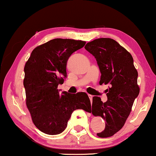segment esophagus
Instances as JSON below:
<instances>
[{"label": "esophagus", "mask_w": 156, "mask_h": 156, "mask_svg": "<svg viewBox=\"0 0 156 156\" xmlns=\"http://www.w3.org/2000/svg\"><path fill=\"white\" fill-rule=\"evenodd\" d=\"M88 96H89V99H90V101H92V98H93V96L92 95V94H88Z\"/></svg>", "instance_id": "34e87169"}]
</instances>
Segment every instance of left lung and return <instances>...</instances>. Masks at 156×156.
<instances>
[{
	"label": "left lung",
	"mask_w": 156,
	"mask_h": 156,
	"mask_svg": "<svg viewBox=\"0 0 156 156\" xmlns=\"http://www.w3.org/2000/svg\"><path fill=\"white\" fill-rule=\"evenodd\" d=\"M85 49L96 58L101 73L100 84H110L105 103L100 97L92 98V114L105 121V129L97 135L112 136L125 125L139 94L137 70L130 53L114 39H94L86 44Z\"/></svg>",
	"instance_id": "1"
}]
</instances>
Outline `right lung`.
Returning <instances> with one entry per match:
<instances>
[{"label":"right lung","mask_w":156,"mask_h":156,"mask_svg":"<svg viewBox=\"0 0 156 156\" xmlns=\"http://www.w3.org/2000/svg\"><path fill=\"white\" fill-rule=\"evenodd\" d=\"M85 44L81 40L52 39L36 48L26 63L23 85L27 108L34 124L44 133H62L76 109L90 111L87 93H59L58 89V84L63 83L67 78L68 58Z\"/></svg>","instance_id":"obj_1"}]
</instances>
